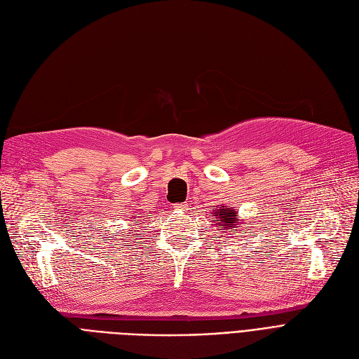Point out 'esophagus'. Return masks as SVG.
<instances>
[{
	"mask_svg": "<svg viewBox=\"0 0 359 359\" xmlns=\"http://www.w3.org/2000/svg\"><path fill=\"white\" fill-rule=\"evenodd\" d=\"M173 208H175V210H180V211H184V210L187 208V203L177 202V203H173Z\"/></svg>",
	"mask_w": 359,
	"mask_h": 359,
	"instance_id": "34e87169",
	"label": "esophagus"
}]
</instances>
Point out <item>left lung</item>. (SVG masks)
Masks as SVG:
<instances>
[{
  "mask_svg": "<svg viewBox=\"0 0 359 359\" xmlns=\"http://www.w3.org/2000/svg\"><path fill=\"white\" fill-rule=\"evenodd\" d=\"M212 215L217 216L222 220V226L226 229H232V228H238V219H237V212L231 208H222L219 207V210H216V212Z\"/></svg>",
  "mask_w": 359,
  "mask_h": 359,
  "instance_id": "8db88e82",
  "label": "left lung"
}]
</instances>
